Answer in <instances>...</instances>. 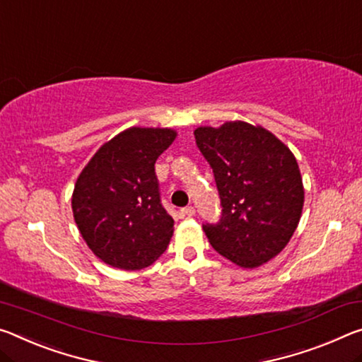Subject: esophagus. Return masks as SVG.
I'll use <instances>...</instances> for the list:
<instances>
[{
    "label": "esophagus",
    "mask_w": 362,
    "mask_h": 362,
    "mask_svg": "<svg viewBox=\"0 0 362 362\" xmlns=\"http://www.w3.org/2000/svg\"><path fill=\"white\" fill-rule=\"evenodd\" d=\"M182 212H183V216H187V217H193V216H194V212H197V211H194L193 206H188V208H183V209H182Z\"/></svg>",
    "instance_id": "esophagus-1"
}]
</instances>
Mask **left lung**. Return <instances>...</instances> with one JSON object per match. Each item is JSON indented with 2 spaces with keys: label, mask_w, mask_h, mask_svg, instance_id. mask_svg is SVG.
<instances>
[{
  "label": "left lung",
  "mask_w": 362,
  "mask_h": 362,
  "mask_svg": "<svg viewBox=\"0 0 362 362\" xmlns=\"http://www.w3.org/2000/svg\"><path fill=\"white\" fill-rule=\"evenodd\" d=\"M197 145L214 172L222 217L203 230L217 253L243 269L277 256L293 237L305 204L295 154L262 125H202Z\"/></svg>",
  "instance_id": "obj_1"
}]
</instances>
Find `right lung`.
I'll use <instances>...</instances> for the list:
<instances>
[{
    "mask_svg": "<svg viewBox=\"0 0 362 362\" xmlns=\"http://www.w3.org/2000/svg\"><path fill=\"white\" fill-rule=\"evenodd\" d=\"M175 136L168 127L125 129L77 177L74 219L93 255L111 267L140 271L170 243L174 219L160 204L154 163Z\"/></svg>",
    "mask_w": 362,
    "mask_h": 362,
    "instance_id": "add662e5",
    "label": "right lung"
}]
</instances>
